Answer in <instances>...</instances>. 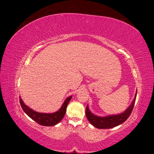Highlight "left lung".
<instances>
[{
    "label": "left lung",
    "mask_w": 154,
    "mask_h": 154,
    "mask_svg": "<svg viewBox=\"0 0 154 154\" xmlns=\"http://www.w3.org/2000/svg\"><path fill=\"white\" fill-rule=\"evenodd\" d=\"M136 94L137 92L136 93L135 97L132 101L131 105H130L124 112L119 114H115V115H109L104 117L96 116L93 113H91L89 109V106L87 105L86 108V116L88 120L89 121V122L93 126L99 129L112 128L120 125V124L125 122L131 114L135 104Z\"/></svg>",
    "instance_id": "8db88e82"
}]
</instances>
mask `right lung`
I'll return each instance as SVG.
<instances>
[{
    "label": "right lung",
    "mask_w": 154,
    "mask_h": 154,
    "mask_svg": "<svg viewBox=\"0 0 154 154\" xmlns=\"http://www.w3.org/2000/svg\"><path fill=\"white\" fill-rule=\"evenodd\" d=\"M72 96L67 97L65 100L63 104H62L61 109L58 110L57 112L50 114L35 112L34 110L29 108L27 105H26L20 97V103L21 107L22 108L24 112L32 120H34L35 122H36L42 126H52L58 124L63 119L65 112H66L67 106Z\"/></svg>",
    "instance_id": "add662e5"
}]
</instances>
